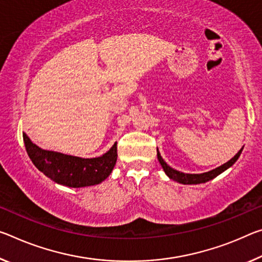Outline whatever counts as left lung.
Here are the masks:
<instances>
[{
    "label": "left lung",
    "mask_w": 262,
    "mask_h": 262,
    "mask_svg": "<svg viewBox=\"0 0 262 262\" xmlns=\"http://www.w3.org/2000/svg\"><path fill=\"white\" fill-rule=\"evenodd\" d=\"M242 151H243V148L240 149L238 154H235L234 157H232V159L228 162H226V163H224L223 165H221V167L215 168L213 170H211V171H207L204 173H184V172L178 171V170L172 169L171 167H169V165L165 163L163 159H162V156L160 155L159 150H157V159H159L162 168H163V170H164V172L167 173V176L169 178H171V180L176 181V182H178V183H182V184H201V183H205V182H207V181L213 180L214 177L221 175V173L225 171L226 169L232 167V165L235 163V161L239 159Z\"/></svg>",
    "instance_id": "8db88e82"
}]
</instances>
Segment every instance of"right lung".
Segmentation results:
<instances>
[{
	"mask_svg": "<svg viewBox=\"0 0 262 262\" xmlns=\"http://www.w3.org/2000/svg\"><path fill=\"white\" fill-rule=\"evenodd\" d=\"M27 152L35 167L58 184L82 188L101 183L111 175L118 159L116 143L100 157L81 159L65 154L44 150L36 146L23 133Z\"/></svg>",
	"mask_w": 262,
	"mask_h": 262,
	"instance_id": "1",
	"label": "right lung"
}]
</instances>
